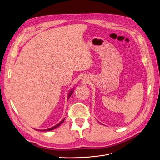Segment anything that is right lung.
Returning <instances> with one entry per match:
<instances>
[{
    "instance_id": "obj_1",
    "label": "right lung",
    "mask_w": 160,
    "mask_h": 160,
    "mask_svg": "<svg viewBox=\"0 0 160 160\" xmlns=\"http://www.w3.org/2000/svg\"><path fill=\"white\" fill-rule=\"evenodd\" d=\"M72 91H71V92H70V93H69V97L71 95V94H72ZM64 120H65V119H62V121H61V122H60V123H58V124H57L56 125H55V126H53V127H52V128H49V129H44V130H42L43 131V132H45V131H46V132H47V131H51V130H52V129H55V128H57L58 126H59V125L62 123V122H64Z\"/></svg>"
}]
</instances>
